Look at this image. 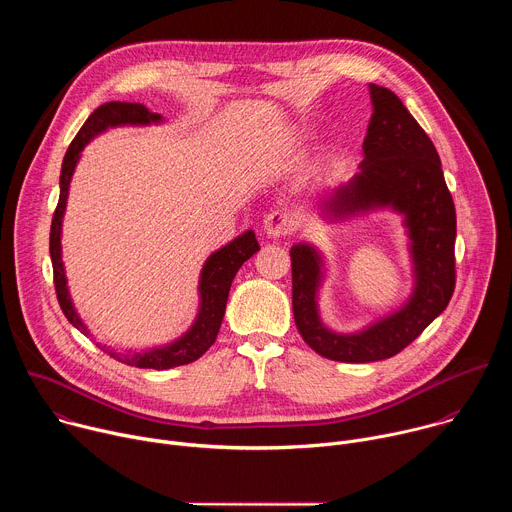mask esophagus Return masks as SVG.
Here are the masks:
<instances>
[{
	"label": "esophagus",
	"instance_id": "34e87169",
	"mask_svg": "<svg viewBox=\"0 0 512 512\" xmlns=\"http://www.w3.org/2000/svg\"><path fill=\"white\" fill-rule=\"evenodd\" d=\"M294 216H291L289 212L285 210H273L265 216L263 221V231L267 237L271 239H281L285 235H289L291 231H294Z\"/></svg>",
	"mask_w": 512,
	"mask_h": 512
}]
</instances>
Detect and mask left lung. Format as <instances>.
Here are the masks:
<instances>
[{
  "instance_id": "left-lung-1",
  "label": "left lung",
  "mask_w": 512,
  "mask_h": 512,
  "mask_svg": "<svg viewBox=\"0 0 512 512\" xmlns=\"http://www.w3.org/2000/svg\"><path fill=\"white\" fill-rule=\"evenodd\" d=\"M373 115L362 141L364 160L346 184L320 200L326 216L344 218L375 206L405 214L415 263V289L395 314L358 334L330 332L318 316L322 261L300 243L291 257V304L298 332L320 356L338 362L385 360L409 346L452 300L456 287V208L435 145L401 99L369 85Z\"/></svg>"
}]
</instances>
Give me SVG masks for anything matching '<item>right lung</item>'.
I'll use <instances>...</instances> for the list:
<instances>
[{"label": "right lung", "instance_id": "right-lung-1", "mask_svg": "<svg viewBox=\"0 0 512 512\" xmlns=\"http://www.w3.org/2000/svg\"><path fill=\"white\" fill-rule=\"evenodd\" d=\"M162 117L158 113H152L148 107L141 103H121V101H111L101 107H97L77 137L72 139L68 145L66 156L62 160V172H60V198L52 216V225H50V259H52V271H54V289H56V298L60 304L62 314L66 320L81 330L83 334H89L87 326L81 322L79 314L72 308L68 289H66V277H64V267H62V257H60V229H62V216L66 208V198H68V184L72 178V172L77 168L79 154L83 152L85 145L105 131L107 127L115 125H148V123H158ZM259 251V243L255 239L253 231L243 233L235 241H231L227 247L218 249L212 253L200 273V312L192 328L176 342L164 348H154L148 352H133V354H123L115 352L103 346V350L113 356L115 360L129 364V367L137 369H156V371H166L180 367V364H188L196 358H200L216 340L218 330H221V322L225 316L227 300H229V289L231 283L239 271V267L253 257Z\"/></svg>", "mask_w": 512, "mask_h": 512}]
</instances>
